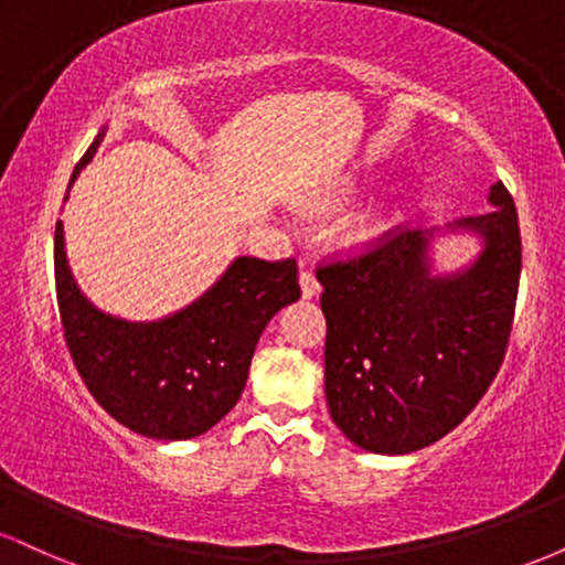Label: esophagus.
<instances>
[{"label":"esophagus","instance_id":"1","mask_svg":"<svg viewBox=\"0 0 565 565\" xmlns=\"http://www.w3.org/2000/svg\"><path fill=\"white\" fill-rule=\"evenodd\" d=\"M300 287H302V297H316L321 291V284H319V278H316V274L313 270H300Z\"/></svg>","mask_w":565,"mask_h":565}]
</instances>
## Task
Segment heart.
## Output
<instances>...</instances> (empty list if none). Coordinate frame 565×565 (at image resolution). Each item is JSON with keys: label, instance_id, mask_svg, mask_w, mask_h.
I'll use <instances>...</instances> for the list:
<instances>
[{"label": "heart", "instance_id": "1", "mask_svg": "<svg viewBox=\"0 0 565 565\" xmlns=\"http://www.w3.org/2000/svg\"><path fill=\"white\" fill-rule=\"evenodd\" d=\"M380 231H382V223L377 220V215H366L355 220V223H350L348 236L353 238V242H372L374 236H380Z\"/></svg>", "mask_w": 565, "mask_h": 565}]
</instances>
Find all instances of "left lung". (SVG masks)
<instances>
[{
  "mask_svg": "<svg viewBox=\"0 0 565 565\" xmlns=\"http://www.w3.org/2000/svg\"><path fill=\"white\" fill-rule=\"evenodd\" d=\"M489 204L486 215L446 228L481 238L476 260L454 274H433V231L401 228L316 274L329 414L361 449L408 454L436 444L497 377L521 281V231L502 183L489 188Z\"/></svg>",
  "mask_w": 565,
  "mask_h": 565,
  "instance_id": "obj_1",
  "label": "left lung"
}]
</instances>
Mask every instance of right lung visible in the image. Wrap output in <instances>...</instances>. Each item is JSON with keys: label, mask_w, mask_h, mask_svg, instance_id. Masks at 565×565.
Segmentation results:
<instances>
[{"label": "right lung", "mask_w": 565, "mask_h": 565, "mask_svg": "<svg viewBox=\"0 0 565 565\" xmlns=\"http://www.w3.org/2000/svg\"><path fill=\"white\" fill-rule=\"evenodd\" d=\"M87 148L68 188L95 157ZM55 289L63 334L84 385L108 414L140 436L196 438L242 398L263 329L300 300L297 263L236 257L199 300L159 321H125L97 310L68 268L55 225Z\"/></svg>", "instance_id": "right-lung-1"}]
</instances>
